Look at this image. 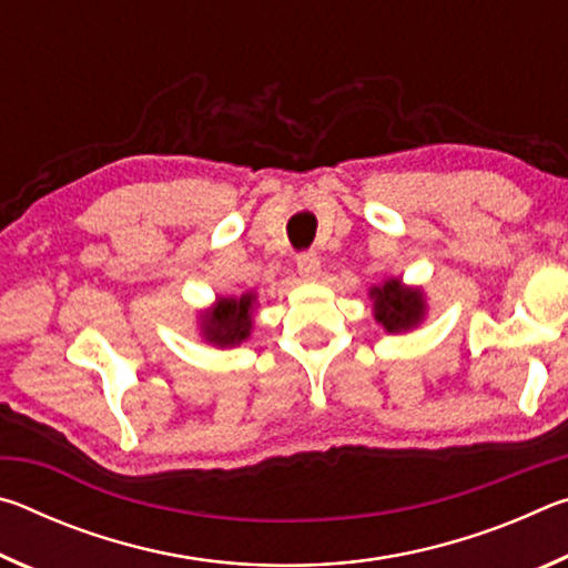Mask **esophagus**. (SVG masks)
Masks as SVG:
<instances>
[{
  "label": "esophagus",
  "mask_w": 568,
  "mask_h": 568,
  "mask_svg": "<svg viewBox=\"0 0 568 568\" xmlns=\"http://www.w3.org/2000/svg\"><path fill=\"white\" fill-rule=\"evenodd\" d=\"M297 273H301L303 281H315V277L321 275V261L313 250L297 255Z\"/></svg>",
  "instance_id": "1"
}]
</instances>
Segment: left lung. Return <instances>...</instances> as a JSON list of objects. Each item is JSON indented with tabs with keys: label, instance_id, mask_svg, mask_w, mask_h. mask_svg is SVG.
Masks as SVG:
<instances>
[{
	"label": "left lung",
	"instance_id": "8db88e82",
	"mask_svg": "<svg viewBox=\"0 0 568 568\" xmlns=\"http://www.w3.org/2000/svg\"><path fill=\"white\" fill-rule=\"evenodd\" d=\"M373 311L376 321L388 333L408 331L423 318V297L420 291L400 287L398 281H388L383 287H373Z\"/></svg>",
	"mask_w": 568,
	"mask_h": 568
}]
</instances>
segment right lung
<instances>
[{
  "instance_id": "obj_1",
  "label": "right lung",
  "mask_w": 568,
  "mask_h": 568,
  "mask_svg": "<svg viewBox=\"0 0 568 568\" xmlns=\"http://www.w3.org/2000/svg\"><path fill=\"white\" fill-rule=\"evenodd\" d=\"M250 307H253V295H243L240 301H235V297H223L215 311L205 315V338L220 345V348L245 341L250 335V325H253V321H250Z\"/></svg>"
}]
</instances>
